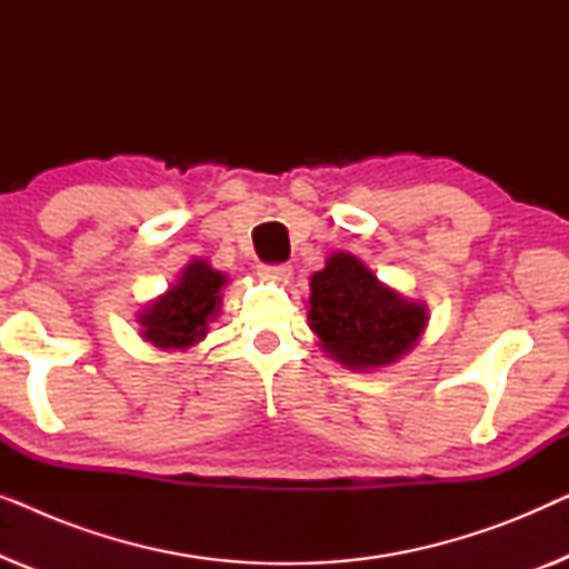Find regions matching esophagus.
Wrapping results in <instances>:
<instances>
[{
	"label": "esophagus",
	"instance_id": "34e87169",
	"mask_svg": "<svg viewBox=\"0 0 569 569\" xmlns=\"http://www.w3.org/2000/svg\"><path fill=\"white\" fill-rule=\"evenodd\" d=\"M259 274L263 279H271V282H287L292 277V267H287V263H279V267H259Z\"/></svg>",
	"mask_w": 569,
	"mask_h": 569
}]
</instances>
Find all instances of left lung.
I'll list each match as a JSON object with an SVG mask.
<instances>
[{
	"label": "left lung",
	"mask_w": 569,
	"mask_h": 569,
	"mask_svg": "<svg viewBox=\"0 0 569 569\" xmlns=\"http://www.w3.org/2000/svg\"><path fill=\"white\" fill-rule=\"evenodd\" d=\"M430 321L422 300L380 282L355 253L333 251L310 277L308 326L318 347L347 370L388 368L409 355Z\"/></svg>",
	"instance_id": "left-lung-1"
}]
</instances>
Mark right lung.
<instances>
[{
    "label": "right lung",
    "mask_w": 569,
    "mask_h": 569,
    "mask_svg": "<svg viewBox=\"0 0 569 569\" xmlns=\"http://www.w3.org/2000/svg\"><path fill=\"white\" fill-rule=\"evenodd\" d=\"M230 277L204 259H191L166 292L137 313L139 337L160 352H186L204 341L217 321Z\"/></svg>",
    "instance_id": "right-lung-1"
}]
</instances>
